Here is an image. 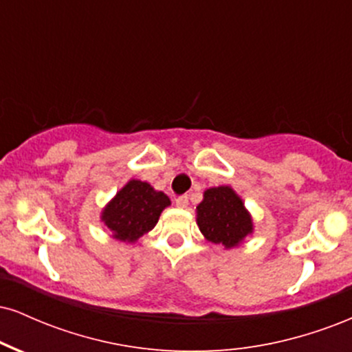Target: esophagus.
Returning <instances> with one entry per match:
<instances>
[{"instance_id": "obj_1", "label": "esophagus", "mask_w": 352, "mask_h": 352, "mask_svg": "<svg viewBox=\"0 0 352 352\" xmlns=\"http://www.w3.org/2000/svg\"><path fill=\"white\" fill-rule=\"evenodd\" d=\"M175 205L179 208H187L188 207V197L184 195V197H179V199L175 200Z\"/></svg>"}]
</instances>
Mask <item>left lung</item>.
<instances>
[{
  "instance_id": "8db88e82",
  "label": "left lung",
  "mask_w": 352,
  "mask_h": 352,
  "mask_svg": "<svg viewBox=\"0 0 352 352\" xmlns=\"http://www.w3.org/2000/svg\"><path fill=\"white\" fill-rule=\"evenodd\" d=\"M197 225L205 240L221 245L225 250L243 245L253 235L254 223L245 201L230 185L210 187L197 205Z\"/></svg>"
}]
</instances>
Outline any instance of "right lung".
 I'll list each match as a JSON object with an SVG mask.
<instances>
[{
  "instance_id": "add662e5",
  "label": "right lung",
  "mask_w": 352,
  "mask_h": 352,
  "mask_svg": "<svg viewBox=\"0 0 352 352\" xmlns=\"http://www.w3.org/2000/svg\"><path fill=\"white\" fill-rule=\"evenodd\" d=\"M170 204V199L148 182L131 179L100 210V221L112 238L135 243L155 227L160 213Z\"/></svg>"
}]
</instances>
